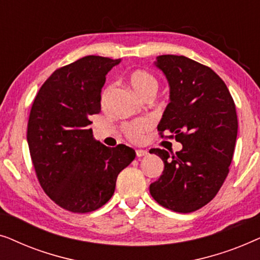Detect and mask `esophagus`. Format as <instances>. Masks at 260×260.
<instances>
[{
	"instance_id": "34e87169",
	"label": "esophagus",
	"mask_w": 260,
	"mask_h": 260,
	"mask_svg": "<svg viewBox=\"0 0 260 260\" xmlns=\"http://www.w3.org/2000/svg\"><path fill=\"white\" fill-rule=\"evenodd\" d=\"M145 155H148L147 150H143V149H138V150H136L137 157H142V156H145Z\"/></svg>"
}]
</instances>
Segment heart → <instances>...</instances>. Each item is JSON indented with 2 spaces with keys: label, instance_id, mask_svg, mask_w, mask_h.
I'll use <instances>...</instances> for the list:
<instances>
[{
  "label": "heart",
  "instance_id": "b5f03b06",
  "mask_svg": "<svg viewBox=\"0 0 260 260\" xmlns=\"http://www.w3.org/2000/svg\"><path fill=\"white\" fill-rule=\"evenodd\" d=\"M127 81L133 90L143 98L154 97L158 90V80L154 74L145 70H134L127 74ZM112 92V85H108L101 94V104L104 106L108 103ZM152 123L148 118H138L122 125V134L127 141L133 143H141L144 140V135L151 129Z\"/></svg>",
  "mask_w": 260,
  "mask_h": 260
}]
</instances>
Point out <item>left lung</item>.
<instances>
[{"mask_svg":"<svg viewBox=\"0 0 260 260\" xmlns=\"http://www.w3.org/2000/svg\"><path fill=\"white\" fill-rule=\"evenodd\" d=\"M170 103L159 122V136L175 138L180 151L150 149L165 163L149 187L155 201L170 211L190 213L212 201L230 172L238 134L236 104L223 80L208 66L183 55H159Z\"/></svg>","mask_w":260,"mask_h":260,"instance_id":"1","label":"left lung"}]
</instances>
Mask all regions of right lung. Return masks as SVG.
<instances>
[{"label": "right lung", "mask_w": 260, "mask_h": 260, "mask_svg": "<svg viewBox=\"0 0 260 260\" xmlns=\"http://www.w3.org/2000/svg\"><path fill=\"white\" fill-rule=\"evenodd\" d=\"M119 59L84 56L55 70L31 105L27 141L42 189L72 213L101 208L115 193L118 174L136 152L109 148L92 136L90 116L101 112L106 74Z\"/></svg>", "instance_id": "right-lung-1"}]
</instances>
